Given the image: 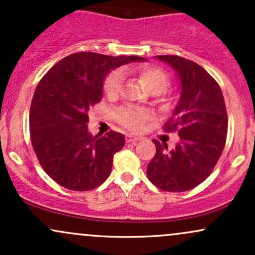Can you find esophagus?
Masks as SVG:
<instances>
[{"label": "esophagus", "instance_id": "34e87169", "mask_svg": "<svg viewBox=\"0 0 255 255\" xmlns=\"http://www.w3.org/2000/svg\"><path fill=\"white\" fill-rule=\"evenodd\" d=\"M140 140V137L137 136H134V135H126V141L128 142V144H136L137 141Z\"/></svg>", "mask_w": 255, "mask_h": 255}]
</instances>
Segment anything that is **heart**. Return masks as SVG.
Here are the masks:
<instances>
[{
	"instance_id": "obj_1",
	"label": "heart",
	"mask_w": 255,
	"mask_h": 255,
	"mask_svg": "<svg viewBox=\"0 0 255 255\" xmlns=\"http://www.w3.org/2000/svg\"><path fill=\"white\" fill-rule=\"evenodd\" d=\"M139 77L150 92L159 93L164 91L169 85V77L163 69L156 66H145L139 69ZM125 83V72L122 69H116L111 72L104 80V93L109 99L118 98L121 93ZM152 118L151 111L141 108L122 107L116 114V120L120 125L129 130H139L147 120Z\"/></svg>"
}]
</instances>
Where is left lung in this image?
Instances as JSON below:
<instances>
[{
  "label": "left lung",
  "instance_id": "1",
  "mask_svg": "<svg viewBox=\"0 0 255 255\" xmlns=\"http://www.w3.org/2000/svg\"><path fill=\"white\" fill-rule=\"evenodd\" d=\"M158 60L170 64L180 78L181 97L166 131L177 130L180 141L169 151L166 142L156 145V154L147 164V177L166 192L194 188L210 176L223 152L228 133L224 97L217 81L201 66L176 55Z\"/></svg>",
  "mask_w": 255,
  "mask_h": 255
}]
</instances>
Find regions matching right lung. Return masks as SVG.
I'll use <instances>...</instances> for the list:
<instances>
[{"label":"right lung","instance_id":"obj_1","mask_svg":"<svg viewBox=\"0 0 255 255\" xmlns=\"http://www.w3.org/2000/svg\"><path fill=\"white\" fill-rule=\"evenodd\" d=\"M139 56L77 52L62 58L37 85L30 109V135L44 171L67 189L97 188L109 177L113 158L125 146L124 134L110 130L93 136L89 110L103 97L111 69Z\"/></svg>","mask_w":255,"mask_h":255}]
</instances>
